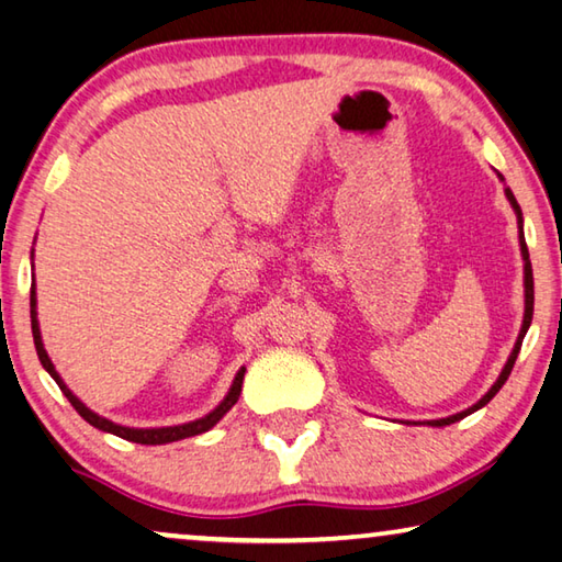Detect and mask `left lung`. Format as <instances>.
I'll list each match as a JSON object with an SVG mask.
<instances>
[{
	"mask_svg": "<svg viewBox=\"0 0 562 562\" xmlns=\"http://www.w3.org/2000/svg\"><path fill=\"white\" fill-rule=\"evenodd\" d=\"M501 177V173H498ZM503 179V177H501ZM505 196H508V201H510V206L515 209V214H518V228H520V251H522V261H526V316H522V328H520V336H518V341H515V348H513V353H510V358H508V363H505V368H503V373L498 375V381L493 383V389L483 395L481 401L475 403V406H471L468 411H463V413H456V416H448V418H440V420H428V426H450V423H456V420H461V418H465V416H471L473 411H477V408H483L485 403H488L495 393H498L501 389H503V383L508 381V375H510V371H513V366H515V358H518V353H520V346H522V338H526V334H528V328H530V321H532V301H536V296H532V266H530V256H528V246H526V236H522V211H520V206H518V201H515V196H513V191L510 189H505Z\"/></svg>",
	"mask_w": 562,
	"mask_h": 562,
	"instance_id": "obj_1",
	"label": "left lung"
}]
</instances>
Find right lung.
Here are the masks:
<instances>
[{
    "label": "right lung",
    "mask_w": 562,
    "mask_h": 562,
    "mask_svg": "<svg viewBox=\"0 0 562 562\" xmlns=\"http://www.w3.org/2000/svg\"><path fill=\"white\" fill-rule=\"evenodd\" d=\"M34 296H36V293H34V283H32V334H34L36 356H40L42 366L47 368L52 379L57 381V385L61 389V393L67 395L69 403L74 406V411H77L81 418H85L87 423H91V426L99 428V430H106V434H114V436L124 438V440H134V443H142V446L173 443V440H181V438H191V436L206 434L209 428H214L216 423H218L221 418H224L228 411H232V406H234V403L238 401V395H241V383H244V373H246V368H241V371L236 373L232 391H228V395H226L224 401H221V406L211 411L209 416H204V418L191 420V423H183V426H171V428H124V426H116V423L106 420V418H101V416H97V413H91V411L85 406V403H81V401L77 398V395H74V393L67 389V385H64V381L59 379V373L54 371V363L49 361L47 351H44V344H42V336H40V324H36V311H34V306H36V299H34Z\"/></svg>",
    "instance_id": "add662e5"
}]
</instances>
